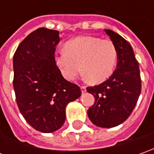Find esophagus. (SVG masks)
<instances>
[{
    "label": "esophagus",
    "mask_w": 154,
    "mask_h": 154,
    "mask_svg": "<svg viewBox=\"0 0 154 154\" xmlns=\"http://www.w3.org/2000/svg\"><path fill=\"white\" fill-rule=\"evenodd\" d=\"M80 88H81V92H83V93L86 92V86H80Z\"/></svg>",
    "instance_id": "esophagus-1"
}]
</instances>
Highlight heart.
I'll return each instance as SVG.
<instances>
[{
	"label": "heart",
	"instance_id": "heart-1",
	"mask_svg": "<svg viewBox=\"0 0 154 154\" xmlns=\"http://www.w3.org/2000/svg\"><path fill=\"white\" fill-rule=\"evenodd\" d=\"M116 58L117 51L112 41L92 36L71 39L65 44V50L55 53V62L66 80H74L82 67L93 83L103 82L110 76Z\"/></svg>",
	"mask_w": 154,
	"mask_h": 154
}]
</instances>
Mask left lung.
Segmentation results:
<instances>
[{
    "label": "left lung",
    "mask_w": 154,
    "mask_h": 154,
    "mask_svg": "<svg viewBox=\"0 0 154 154\" xmlns=\"http://www.w3.org/2000/svg\"><path fill=\"white\" fill-rule=\"evenodd\" d=\"M117 51V65L108 80L86 91L95 98L87 110L89 119L101 128H113L131 115L141 91L139 62L131 45L119 34L104 30Z\"/></svg>",
    "instance_id": "8db88e82"
}]
</instances>
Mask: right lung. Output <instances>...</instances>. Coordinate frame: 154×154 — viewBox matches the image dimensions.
I'll use <instances>...</instances> for the list:
<instances>
[{
	"label": "right lung",
	"mask_w": 154,
	"mask_h": 154,
	"mask_svg": "<svg viewBox=\"0 0 154 154\" xmlns=\"http://www.w3.org/2000/svg\"><path fill=\"white\" fill-rule=\"evenodd\" d=\"M60 33L45 27L30 33L14 55L16 102L36 130L52 133L65 122L69 102L80 98V86L65 80L55 62Z\"/></svg>",
	"instance_id": "obj_1"
}]
</instances>
